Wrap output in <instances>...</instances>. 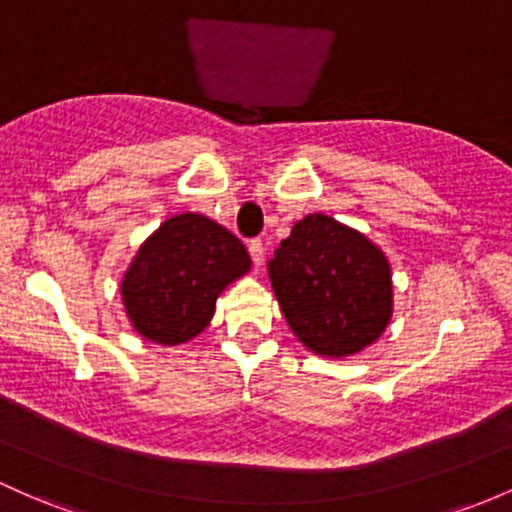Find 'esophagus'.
Masks as SVG:
<instances>
[{
	"label": "esophagus",
	"mask_w": 512,
	"mask_h": 512,
	"mask_svg": "<svg viewBox=\"0 0 512 512\" xmlns=\"http://www.w3.org/2000/svg\"><path fill=\"white\" fill-rule=\"evenodd\" d=\"M247 252H250V257L255 265H262V260H265V245H262L260 238H255L247 243Z\"/></svg>",
	"instance_id": "obj_1"
}]
</instances>
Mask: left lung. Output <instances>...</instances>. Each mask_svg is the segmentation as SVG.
<instances>
[{"instance_id":"8db88e82","label":"left lung","mask_w":512,"mask_h":512,"mask_svg":"<svg viewBox=\"0 0 512 512\" xmlns=\"http://www.w3.org/2000/svg\"><path fill=\"white\" fill-rule=\"evenodd\" d=\"M269 279L286 323L318 355H355L389 325L391 269L384 252L323 213L291 228L269 262Z\"/></svg>"}]
</instances>
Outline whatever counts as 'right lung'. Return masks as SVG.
Masks as SVG:
<instances>
[{"label": "right lung", "mask_w": 512, "mask_h": 512, "mask_svg": "<svg viewBox=\"0 0 512 512\" xmlns=\"http://www.w3.org/2000/svg\"><path fill=\"white\" fill-rule=\"evenodd\" d=\"M250 269L245 245L199 213L162 223L123 277L121 294L143 338L179 345L209 325L216 299Z\"/></svg>", "instance_id": "right-lung-1"}]
</instances>
